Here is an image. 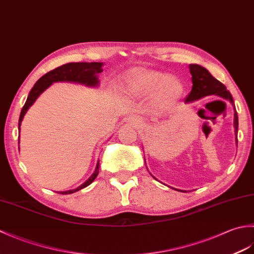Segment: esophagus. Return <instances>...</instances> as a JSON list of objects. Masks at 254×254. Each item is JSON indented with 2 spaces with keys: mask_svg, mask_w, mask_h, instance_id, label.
I'll return each instance as SVG.
<instances>
[{
  "mask_svg": "<svg viewBox=\"0 0 254 254\" xmlns=\"http://www.w3.org/2000/svg\"><path fill=\"white\" fill-rule=\"evenodd\" d=\"M127 122H130L132 124H138L139 122H141V120H139L136 116H130L127 118Z\"/></svg>",
  "mask_w": 254,
  "mask_h": 254,
  "instance_id": "esophagus-1",
  "label": "esophagus"
}]
</instances>
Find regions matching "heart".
<instances>
[{
    "label": "heart",
    "instance_id": "heart-1",
    "mask_svg": "<svg viewBox=\"0 0 254 254\" xmlns=\"http://www.w3.org/2000/svg\"><path fill=\"white\" fill-rule=\"evenodd\" d=\"M127 89L134 96L154 94L156 101L163 106L171 105L183 90L179 80L149 69H141L132 74L127 82Z\"/></svg>",
    "mask_w": 254,
    "mask_h": 254
}]
</instances>
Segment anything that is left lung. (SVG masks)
<instances>
[{
  "label": "left lung",
  "mask_w": 254,
  "mask_h": 254,
  "mask_svg": "<svg viewBox=\"0 0 254 254\" xmlns=\"http://www.w3.org/2000/svg\"><path fill=\"white\" fill-rule=\"evenodd\" d=\"M189 69H190V73L192 75L193 86L191 93L189 94L186 98V102L195 101L209 95H216L218 97H222V98L226 100H228L231 105L235 106L233 96L230 95L227 88H226V86L215 78L206 68L198 65V64H190V65H189ZM234 110V127L236 135V144H238V139H237V134H238V115H237L236 108ZM145 164H146V161H145ZM150 176H152L154 179H156L152 174H150ZM175 190L186 192L182 190H178V189H175Z\"/></svg>",
  "instance_id": "obj_1"
}]
</instances>
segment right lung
Returning <instances> with one entry per match:
<instances>
[{
    "label": "right lung",
    "mask_w": 254,
    "mask_h": 254,
    "mask_svg": "<svg viewBox=\"0 0 254 254\" xmlns=\"http://www.w3.org/2000/svg\"><path fill=\"white\" fill-rule=\"evenodd\" d=\"M102 65H104V63L102 62L67 63L55 69H52V71L48 72L47 74L44 75V76L38 79L36 84L34 85V87H32L31 90L29 91V95L27 97V100L25 102L23 109L20 111L19 121H18L19 132H20L21 121H23L26 112L28 111V109L32 105H34V102L37 100L38 97L44 93L47 88H49L53 83L71 82V83L82 84V85L87 86V87H98L99 86L98 75L104 71V69H102ZM18 144H19V139H18ZM98 174H99V160L97 161L94 174L91 175L89 177V179L86 180L82 186L77 187L76 189H73V190L62 191L58 193L71 194V193L82 190V189L88 187L90 183L96 179V177L98 176Z\"/></svg>",
    "instance_id": "1"
}]
</instances>
